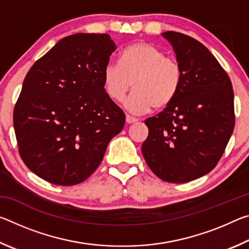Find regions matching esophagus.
<instances>
[{
	"label": "esophagus",
	"instance_id": "34e87169",
	"mask_svg": "<svg viewBox=\"0 0 249 249\" xmlns=\"http://www.w3.org/2000/svg\"><path fill=\"white\" fill-rule=\"evenodd\" d=\"M137 122H138V119H136V117H133L130 115H126V123H127V124L137 123Z\"/></svg>",
	"mask_w": 249,
	"mask_h": 249
}]
</instances>
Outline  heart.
I'll list each match as a JSON object with an SVG mask.
<instances>
[{
	"mask_svg": "<svg viewBox=\"0 0 249 249\" xmlns=\"http://www.w3.org/2000/svg\"><path fill=\"white\" fill-rule=\"evenodd\" d=\"M182 83V68L174 57L147 41L127 46L119 62L109 61L103 70L104 90L109 99L121 102L133 87L125 107L133 113L153 107L162 111L174 102Z\"/></svg>",
	"mask_w": 249,
	"mask_h": 249,
	"instance_id": "heart-1",
	"label": "heart"
}]
</instances>
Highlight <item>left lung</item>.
I'll return each mask as SVG.
<instances>
[{"instance_id": "left-lung-1", "label": "left lung", "mask_w": 249, "mask_h": 249, "mask_svg": "<svg viewBox=\"0 0 249 249\" xmlns=\"http://www.w3.org/2000/svg\"><path fill=\"white\" fill-rule=\"evenodd\" d=\"M182 68V83L169 107L145 121L142 153L163 181L183 183L214 169L235 126L234 92L226 71L200 41L178 32L162 34Z\"/></svg>"}]
</instances>
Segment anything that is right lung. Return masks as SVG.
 I'll use <instances>...</instances> for the list:
<instances>
[{
	"label": "right lung",
	"mask_w": 249,
	"mask_h": 249,
	"mask_svg": "<svg viewBox=\"0 0 249 249\" xmlns=\"http://www.w3.org/2000/svg\"><path fill=\"white\" fill-rule=\"evenodd\" d=\"M115 44L107 34L67 36L39 58L24 79L13 124L20 158L57 185L93 174L125 114L104 90L103 70Z\"/></svg>",
	"instance_id": "add662e5"
}]
</instances>
